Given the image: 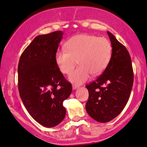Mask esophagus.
Returning a JSON list of instances; mask_svg holds the SVG:
<instances>
[{
	"instance_id": "esophagus-1",
	"label": "esophagus",
	"mask_w": 147,
	"mask_h": 147,
	"mask_svg": "<svg viewBox=\"0 0 147 147\" xmlns=\"http://www.w3.org/2000/svg\"><path fill=\"white\" fill-rule=\"evenodd\" d=\"M78 87H79V86H78V85H72V89H77Z\"/></svg>"
}]
</instances>
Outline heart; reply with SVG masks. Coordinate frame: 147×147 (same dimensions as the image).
Here are the masks:
<instances>
[{
    "label": "heart",
    "mask_w": 147,
    "mask_h": 147,
    "mask_svg": "<svg viewBox=\"0 0 147 147\" xmlns=\"http://www.w3.org/2000/svg\"><path fill=\"white\" fill-rule=\"evenodd\" d=\"M66 50L58 51L55 60L60 71L68 75L72 83L80 85L93 76L101 75L109 64L112 55L111 42L105 38L89 34H79L65 43Z\"/></svg>",
    "instance_id": "heart-1"
}]
</instances>
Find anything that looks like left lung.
<instances>
[{
  "instance_id": "left-lung-1",
  "label": "left lung",
  "mask_w": 147,
  "mask_h": 147,
  "mask_svg": "<svg viewBox=\"0 0 147 147\" xmlns=\"http://www.w3.org/2000/svg\"><path fill=\"white\" fill-rule=\"evenodd\" d=\"M112 46L109 64L97 79L86 85L89 99L88 114L99 122H107L118 116L128 102L134 73L131 58L124 45L107 31Z\"/></svg>"
}]
</instances>
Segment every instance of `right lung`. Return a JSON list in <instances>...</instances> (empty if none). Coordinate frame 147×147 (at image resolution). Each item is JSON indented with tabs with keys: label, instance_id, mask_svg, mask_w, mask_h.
Segmentation results:
<instances>
[{
	"label": "right lung",
	"instance_id": "right-lung-1",
	"mask_svg": "<svg viewBox=\"0 0 147 147\" xmlns=\"http://www.w3.org/2000/svg\"><path fill=\"white\" fill-rule=\"evenodd\" d=\"M63 32L56 31L36 37L21 54L18 65L19 95L25 108L39 124L57 126L66 116L63 101L72 85L55 60Z\"/></svg>",
	"mask_w": 147,
	"mask_h": 147
}]
</instances>
